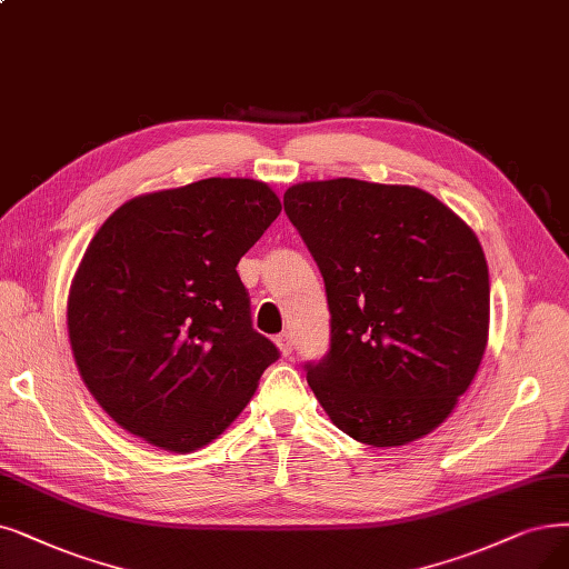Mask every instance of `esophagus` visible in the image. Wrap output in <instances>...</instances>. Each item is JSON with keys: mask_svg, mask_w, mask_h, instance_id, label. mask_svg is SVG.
Wrapping results in <instances>:
<instances>
[{"mask_svg": "<svg viewBox=\"0 0 569 569\" xmlns=\"http://www.w3.org/2000/svg\"><path fill=\"white\" fill-rule=\"evenodd\" d=\"M276 343H278V348H280V352L287 357V355H291V350H293V340H291V333H280L278 338H276Z\"/></svg>", "mask_w": 569, "mask_h": 569, "instance_id": "esophagus-1", "label": "esophagus"}]
</instances>
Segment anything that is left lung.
Here are the masks:
<instances>
[{
  "label": "left lung",
  "instance_id": "1",
  "mask_svg": "<svg viewBox=\"0 0 569 569\" xmlns=\"http://www.w3.org/2000/svg\"><path fill=\"white\" fill-rule=\"evenodd\" d=\"M284 212L320 268L331 343L306 378L331 422L376 446L437 429L488 343L490 282L479 238L416 187L303 181Z\"/></svg>",
  "mask_w": 569,
  "mask_h": 569
}]
</instances>
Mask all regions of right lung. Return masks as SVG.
<instances>
[{"instance_id":"obj_1","label":"right lung","mask_w":569,"mask_h":569,"mask_svg":"<svg viewBox=\"0 0 569 569\" xmlns=\"http://www.w3.org/2000/svg\"><path fill=\"white\" fill-rule=\"evenodd\" d=\"M254 179L128 200L90 240L67 303L86 388L130 435L191 452L229 427L280 357L252 327L238 261L280 214Z\"/></svg>"}]
</instances>
